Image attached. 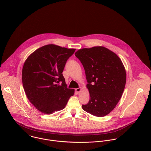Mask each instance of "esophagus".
Masks as SVG:
<instances>
[{"instance_id": "esophagus-1", "label": "esophagus", "mask_w": 151, "mask_h": 151, "mask_svg": "<svg viewBox=\"0 0 151 151\" xmlns=\"http://www.w3.org/2000/svg\"><path fill=\"white\" fill-rule=\"evenodd\" d=\"M81 88H76V91L77 92V93H80V92H81Z\"/></svg>"}]
</instances>
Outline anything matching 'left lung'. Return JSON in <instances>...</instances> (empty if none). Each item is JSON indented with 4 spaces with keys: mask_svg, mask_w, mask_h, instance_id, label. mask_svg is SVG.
<instances>
[{
    "mask_svg": "<svg viewBox=\"0 0 151 151\" xmlns=\"http://www.w3.org/2000/svg\"><path fill=\"white\" fill-rule=\"evenodd\" d=\"M75 56L84 68L89 93V102L83 109L95 116H106L118 104L125 88L123 62L115 53L101 46L80 49Z\"/></svg>",
    "mask_w": 151,
    "mask_h": 151,
    "instance_id": "obj_1",
    "label": "left lung"
}]
</instances>
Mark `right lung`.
<instances>
[{
    "label": "right lung",
    "instance_id": "right-lung-1",
    "mask_svg": "<svg viewBox=\"0 0 151 151\" xmlns=\"http://www.w3.org/2000/svg\"><path fill=\"white\" fill-rule=\"evenodd\" d=\"M75 50L46 45L32 53L24 63L22 81L26 96L44 114L63 109L74 93V89L67 88L62 73L67 59Z\"/></svg>",
    "mask_w": 151,
    "mask_h": 151
}]
</instances>
